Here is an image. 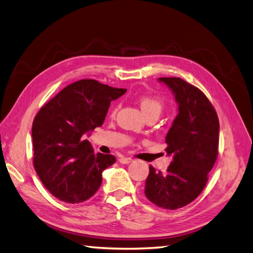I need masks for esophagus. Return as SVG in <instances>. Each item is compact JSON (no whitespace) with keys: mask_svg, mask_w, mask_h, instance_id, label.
I'll list each match as a JSON object with an SVG mask.
<instances>
[{"mask_svg":"<svg viewBox=\"0 0 253 253\" xmlns=\"http://www.w3.org/2000/svg\"><path fill=\"white\" fill-rule=\"evenodd\" d=\"M119 161H120V164H122V165H128V164H131L133 160L131 158H126V157H121Z\"/></svg>","mask_w":253,"mask_h":253,"instance_id":"1","label":"esophagus"}]
</instances>
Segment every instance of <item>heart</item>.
<instances>
[{
	"instance_id": "b5f03b06",
	"label": "heart",
	"mask_w": 253,
	"mask_h": 253,
	"mask_svg": "<svg viewBox=\"0 0 253 253\" xmlns=\"http://www.w3.org/2000/svg\"><path fill=\"white\" fill-rule=\"evenodd\" d=\"M139 107H141L144 115H149V114H158L162 110L164 105L160 102L159 99L150 96H142L139 98Z\"/></svg>"
}]
</instances>
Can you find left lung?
I'll use <instances>...</instances> for the list:
<instances>
[{
  "label": "left lung",
  "instance_id": "1",
  "mask_svg": "<svg viewBox=\"0 0 253 253\" xmlns=\"http://www.w3.org/2000/svg\"><path fill=\"white\" fill-rule=\"evenodd\" d=\"M171 89L177 116L166 136L172 161L167 173L149 167L145 195L151 203L175 210L192 203L203 192L218 148L217 115L206 95L181 78H159Z\"/></svg>",
  "mask_w": 253,
  "mask_h": 253
}]
</instances>
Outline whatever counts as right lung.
I'll use <instances>...</instances> for the list:
<instances>
[{
    "label": "right lung",
    "mask_w": 253,
    "mask_h": 253,
    "mask_svg": "<svg viewBox=\"0 0 253 253\" xmlns=\"http://www.w3.org/2000/svg\"><path fill=\"white\" fill-rule=\"evenodd\" d=\"M126 92L84 79L61 89L37 114L32 123L33 165L56 198L79 204L97 192L103 171L115 164L116 157L94 154L84 135L103 126L110 103Z\"/></svg>",
    "instance_id": "obj_1"
}]
</instances>
